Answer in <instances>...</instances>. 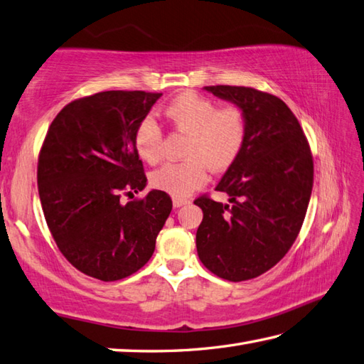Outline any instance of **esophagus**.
<instances>
[{"label":"esophagus","mask_w":364,"mask_h":364,"mask_svg":"<svg viewBox=\"0 0 364 364\" xmlns=\"http://www.w3.org/2000/svg\"><path fill=\"white\" fill-rule=\"evenodd\" d=\"M188 203H191L189 198H180V197H173V206H175V208H180V206H183V205H188Z\"/></svg>","instance_id":"esophagus-1"}]
</instances>
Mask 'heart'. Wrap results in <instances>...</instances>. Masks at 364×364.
Returning <instances> with one entry per match:
<instances>
[{"instance_id": "1", "label": "heart", "mask_w": 364, "mask_h": 364, "mask_svg": "<svg viewBox=\"0 0 364 364\" xmlns=\"http://www.w3.org/2000/svg\"><path fill=\"white\" fill-rule=\"evenodd\" d=\"M173 129L188 135L181 162L166 164L149 176L151 186L172 197H188L208 180L213 172L230 168L247 141L249 123L238 105L218 109V104L194 91H184L164 107ZM162 129L151 117L135 127L134 146L141 161L158 164L162 158Z\"/></svg>"}]
</instances>
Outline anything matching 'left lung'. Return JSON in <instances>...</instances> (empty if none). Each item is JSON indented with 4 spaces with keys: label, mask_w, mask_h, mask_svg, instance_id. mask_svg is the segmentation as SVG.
Returning a JSON list of instances; mask_svg holds the SVG:
<instances>
[{
    "label": "left lung",
    "mask_w": 364,
    "mask_h": 364,
    "mask_svg": "<svg viewBox=\"0 0 364 364\" xmlns=\"http://www.w3.org/2000/svg\"><path fill=\"white\" fill-rule=\"evenodd\" d=\"M205 90L241 107L249 134L216 186L230 205L206 194L194 200L203 211L197 254L223 279H254L273 268L300 233L314 183L312 153L296 117L277 96L230 85Z\"/></svg>",
    "instance_id": "obj_1"
}]
</instances>
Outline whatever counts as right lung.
Here are the masks:
<instances>
[{
  "instance_id": "obj_1",
  "label": "right lung",
  "mask_w": 364,
  "mask_h": 364,
  "mask_svg": "<svg viewBox=\"0 0 364 364\" xmlns=\"http://www.w3.org/2000/svg\"><path fill=\"white\" fill-rule=\"evenodd\" d=\"M162 92L102 91L75 99L50 124L38 161L42 211L56 246L78 272L119 281L151 259L172 198L144 191L135 127Z\"/></svg>"
}]
</instances>
